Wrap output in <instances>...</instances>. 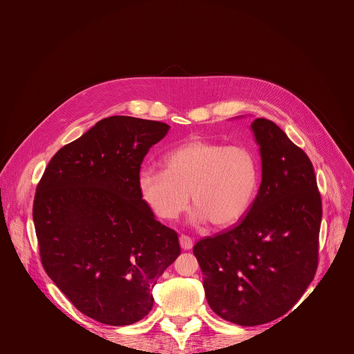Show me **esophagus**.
Masks as SVG:
<instances>
[{
  "instance_id": "1",
  "label": "esophagus",
  "mask_w": 354,
  "mask_h": 354,
  "mask_svg": "<svg viewBox=\"0 0 354 354\" xmlns=\"http://www.w3.org/2000/svg\"><path fill=\"white\" fill-rule=\"evenodd\" d=\"M179 244H180L182 250L187 251V250H192L194 241H192V238L188 236V235H180V236H179Z\"/></svg>"
}]
</instances>
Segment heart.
I'll list each match as a JSON object with an SVG mask.
<instances>
[{"instance_id": "obj_1", "label": "heart", "mask_w": 354, "mask_h": 354, "mask_svg": "<svg viewBox=\"0 0 354 354\" xmlns=\"http://www.w3.org/2000/svg\"><path fill=\"white\" fill-rule=\"evenodd\" d=\"M165 169L143 167L139 191L152 212L176 219L189 205L196 224L209 221L227 228L243 218L255 201L261 166L251 147L194 138L163 156Z\"/></svg>"}]
</instances>
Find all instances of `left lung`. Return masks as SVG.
Segmentation results:
<instances>
[{
    "mask_svg": "<svg viewBox=\"0 0 354 354\" xmlns=\"http://www.w3.org/2000/svg\"><path fill=\"white\" fill-rule=\"evenodd\" d=\"M251 129L263 166L252 207L238 227L194 247L209 307L239 326L270 323L301 299L317 270L323 215L303 149L268 119Z\"/></svg>",
    "mask_w": 354,
    "mask_h": 354,
    "instance_id": "1",
    "label": "left lung"
}]
</instances>
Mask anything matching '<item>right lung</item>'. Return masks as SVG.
Instances as JSON below:
<instances>
[{
    "label": "right lung",
    "instance_id": "1",
    "mask_svg": "<svg viewBox=\"0 0 354 354\" xmlns=\"http://www.w3.org/2000/svg\"><path fill=\"white\" fill-rule=\"evenodd\" d=\"M169 126L111 116L63 146L37 185L32 219L47 275L79 311L127 326L152 310L158 278L180 254L178 234L140 195L143 158Z\"/></svg>",
    "mask_w": 354,
    "mask_h": 354
}]
</instances>
